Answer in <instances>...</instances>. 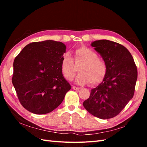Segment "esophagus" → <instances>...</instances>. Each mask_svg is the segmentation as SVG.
<instances>
[{"label":"esophagus","mask_w":147,"mask_h":147,"mask_svg":"<svg viewBox=\"0 0 147 147\" xmlns=\"http://www.w3.org/2000/svg\"><path fill=\"white\" fill-rule=\"evenodd\" d=\"M72 89L73 90H80V88L79 87H77V86H72Z\"/></svg>","instance_id":"1"}]
</instances>
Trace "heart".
Segmentation results:
<instances>
[{"mask_svg": "<svg viewBox=\"0 0 147 147\" xmlns=\"http://www.w3.org/2000/svg\"><path fill=\"white\" fill-rule=\"evenodd\" d=\"M78 67L79 74L76 82L80 84L91 85L100 83L104 79L107 72V65L105 61L99 58L97 53L86 47L79 48L74 51V59L70 53L66 52L63 55L61 60V70L64 77L69 81L72 80Z\"/></svg>", "mask_w": 147, "mask_h": 147, "instance_id": "b5f03b06", "label": "heart"}]
</instances>
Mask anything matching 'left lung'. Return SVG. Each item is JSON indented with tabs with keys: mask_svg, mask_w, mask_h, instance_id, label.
I'll return each mask as SVG.
<instances>
[{
	"mask_svg": "<svg viewBox=\"0 0 147 147\" xmlns=\"http://www.w3.org/2000/svg\"><path fill=\"white\" fill-rule=\"evenodd\" d=\"M107 65V72L98 86L83 102L89 113L100 119L116 117L132 98L137 69L127 49L117 42L100 40L91 43Z\"/></svg>",
	"mask_w": 147,
	"mask_h": 147,
	"instance_id": "8db88e82",
	"label": "left lung"
}]
</instances>
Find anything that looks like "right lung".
<instances>
[{"label":"right lung","mask_w":147,"mask_h":147,"mask_svg":"<svg viewBox=\"0 0 147 147\" xmlns=\"http://www.w3.org/2000/svg\"><path fill=\"white\" fill-rule=\"evenodd\" d=\"M65 49L61 42H32L15 57L12 83L21 104L30 112L42 115L52 112L71 89L61 70Z\"/></svg>","instance_id":"right-lung-1"}]
</instances>
